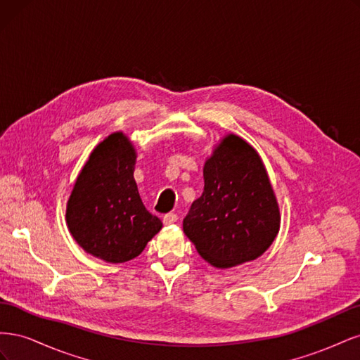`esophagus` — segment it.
Returning <instances> with one entry per match:
<instances>
[{
    "label": "esophagus",
    "instance_id": "1",
    "mask_svg": "<svg viewBox=\"0 0 360 360\" xmlns=\"http://www.w3.org/2000/svg\"><path fill=\"white\" fill-rule=\"evenodd\" d=\"M177 219H179V216L176 213H168V214L163 216V224L172 225V224L177 222Z\"/></svg>",
    "mask_w": 360,
    "mask_h": 360
}]
</instances>
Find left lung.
<instances>
[{"label":"left lung","mask_w":360,"mask_h":360,"mask_svg":"<svg viewBox=\"0 0 360 360\" xmlns=\"http://www.w3.org/2000/svg\"><path fill=\"white\" fill-rule=\"evenodd\" d=\"M202 174L204 191L183 219L198 254L217 269L263 255L279 233L281 214L258 151L228 134L205 159Z\"/></svg>","instance_id":"left-lung-1"}]
</instances>
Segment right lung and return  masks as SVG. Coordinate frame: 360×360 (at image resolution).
<instances>
[{
  "label": "right lung",
  "mask_w": 360,
  "mask_h": 360,
  "mask_svg": "<svg viewBox=\"0 0 360 360\" xmlns=\"http://www.w3.org/2000/svg\"><path fill=\"white\" fill-rule=\"evenodd\" d=\"M136 151L123 132L97 144L85 162L66 205V224L86 254L126 263L143 252L162 228L139 197L134 179Z\"/></svg>",
  "instance_id": "right-lung-1"
}]
</instances>
